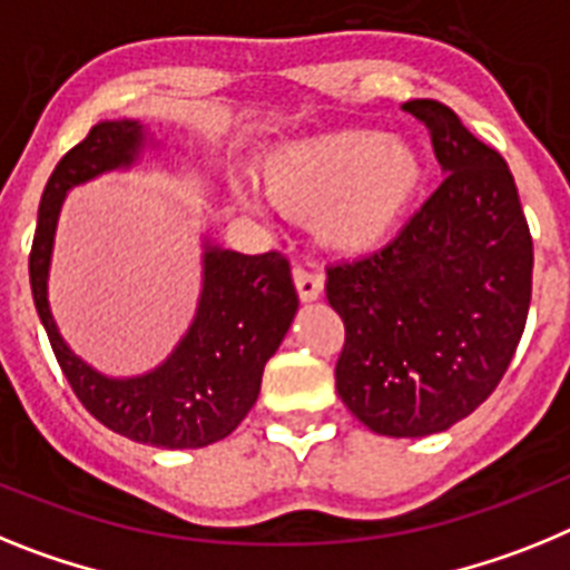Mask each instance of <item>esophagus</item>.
<instances>
[{
    "label": "esophagus",
    "mask_w": 570,
    "mask_h": 570,
    "mask_svg": "<svg viewBox=\"0 0 570 570\" xmlns=\"http://www.w3.org/2000/svg\"><path fill=\"white\" fill-rule=\"evenodd\" d=\"M292 281H295V289H298L301 301H315L324 292V275L306 269V266H295L292 269Z\"/></svg>",
    "instance_id": "obj_1"
}]
</instances>
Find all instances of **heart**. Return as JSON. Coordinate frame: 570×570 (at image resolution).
<instances>
[{"label": "heart", "mask_w": 570, "mask_h": 570, "mask_svg": "<svg viewBox=\"0 0 570 570\" xmlns=\"http://www.w3.org/2000/svg\"><path fill=\"white\" fill-rule=\"evenodd\" d=\"M264 189L278 209L313 217L338 252L390 244L424 189V160L410 142L379 131H335L292 142L264 163Z\"/></svg>", "instance_id": "heart-1"}]
</instances>
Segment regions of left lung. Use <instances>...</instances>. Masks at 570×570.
Returning a JSON list of instances; mask_svg holds the SVG:
<instances>
[{
	"label": "left lung",
	"mask_w": 570,
	"mask_h": 570,
	"mask_svg": "<svg viewBox=\"0 0 570 570\" xmlns=\"http://www.w3.org/2000/svg\"><path fill=\"white\" fill-rule=\"evenodd\" d=\"M444 180L379 252L326 266L344 321L335 387L373 433L415 439L462 422L497 390L531 306L533 240L511 168L453 108L404 102Z\"/></svg>",
	"instance_id": "8db88e82"
}]
</instances>
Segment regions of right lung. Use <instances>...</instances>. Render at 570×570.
Segmentation results:
<instances>
[{
    "mask_svg": "<svg viewBox=\"0 0 570 570\" xmlns=\"http://www.w3.org/2000/svg\"><path fill=\"white\" fill-rule=\"evenodd\" d=\"M142 140L135 120L100 122L57 163L39 200L31 289L59 367L82 407L114 433L151 448H206L244 422L261 393V375L289 330L298 295L281 252L240 255L212 246L203 255L197 318L171 358L140 379H106L59 338L48 309L46 278L62 197L71 186L128 166Z\"/></svg>",
    "mask_w": 570,
    "mask_h": 570,
    "instance_id": "right-lung-1",
    "label": "right lung"
}]
</instances>
